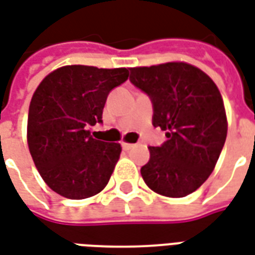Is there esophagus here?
<instances>
[{
	"label": "esophagus",
	"instance_id": "1",
	"mask_svg": "<svg viewBox=\"0 0 255 255\" xmlns=\"http://www.w3.org/2000/svg\"><path fill=\"white\" fill-rule=\"evenodd\" d=\"M122 148L125 150H129L133 148V144H130V142H122Z\"/></svg>",
	"mask_w": 255,
	"mask_h": 255
}]
</instances>
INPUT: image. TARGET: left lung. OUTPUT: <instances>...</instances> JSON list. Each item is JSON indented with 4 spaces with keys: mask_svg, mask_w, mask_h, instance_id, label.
<instances>
[{
    "mask_svg": "<svg viewBox=\"0 0 255 255\" xmlns=\"http://www.w3.org/2000/svg\"><path fill=\"white\" fill-rule=\"evenodd\" d=\"M130 81L149 95L152 124L167 137L161 146H149L142 179L161 196H189L209 178L226 142L220 91L205 72L181 61L130 68Z\"/></svg>",
    "mask_w": 255,
    "mask_h": 255,
    "instance_id": "1",
    "label": "left lung"
}]
</instances>
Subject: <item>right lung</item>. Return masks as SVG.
Instances as JSON below:
<instances>
[{
    "instance_id": "obj_1",
    "label": "right lung",
    "mask_w": 255,
    "mask_h": 255,
    "mask_svg": "<svg viewBox=\"0 0 255 255\" xmlns=\"http://www.w3.org/2000/svg\"><path fill=\"white\" fill-rule=\"evenodd\" d=\"M129 69L66 65L44 77L29 103L27 142L46 185L59 196L83 200L109 183L122 146L96 140L89 126L102 122L110 91Z\"/></svg>"
}]
</instances>
